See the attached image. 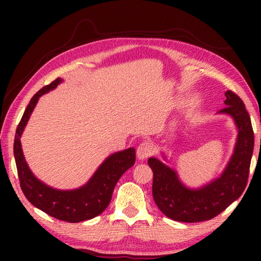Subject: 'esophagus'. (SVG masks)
<instances>
[{
    "label": "esophagus",
    "mask_w": 261,
    "mask_h": 261,
    "mask_svg": "<svg viewBox=\"0 0 261 261\" xmlns=\"http://www.w3.org/2000/svg\"><path fill=\"white\" fill-rule=\"evenodd\" d=\"M152 153H153V146L148 141H143L137 148V156L141 160L148 158L149 156H151Z\"/></svg>",
    "instance_id": "34e87169"
}]
</instances>
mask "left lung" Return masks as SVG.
Returning <instances> with one entry per match:
<instances>
[{
    "mask_svg": "<svg viewBox=\"0 0 261 261\" xmlns=\"http://www.w3.org/2000/svg\"><path fill=\"white\" fill-rule=\"evenodd\" d=\"M226 107L220 113L230 114L238 126V140L228 167L220 178L199 190H188L176 173L156 158H149L153 171L152 196L167 218L178 222H202L215 218L241 196L249 178L253 152V130L245 103L234 92L225 93Z\"/></svg>",
    "mask_w": 261,
    "mask_h": 261,
    "instance_id": "1",
    "label": "left lung"
}]
</instances>
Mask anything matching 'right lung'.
Listing matches in <instances>:
<instances>
[{
    "label": "right lung",
    "mask_w": 261,
    "mask_h": 261,
    "mask_svg": "<svg viewBox=\"0 0 261 261\" xmlns=\"http://www.w3.org/2000/svg\"><path fill=\"white\" fill-rule=\"evenodd\" d=\"M60 82L62 80L56 79L32 96L16 127L13 151L21 190L28 201L55 219L77 223L95 218L108 207L116 182L136 162V150L129 148L110 156L99 166L90 181L79 190L57 191L37 179L24 160L20 137L39 97L56 87Z\"/></svg>",
    "instance_id": "right-lung-1"
}]
</instances>
